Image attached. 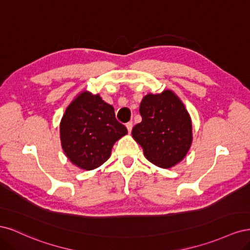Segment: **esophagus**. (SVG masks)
Returning <instances> with one entry per match:
<instances>
[{"label": "esophagus", "instance_id": "esophagus-1", "mask_svg": "<svg viewBox=\"0 0 250 250\" xmlns=\"http://www.w3.org/2000/svg\"><path fill=\"white\" fill-rule=\"evenodd\" d=\"M132 126H133V124H132V122H128V123H126V127H127V130H128V132H131V129H132Z\"/></svg>", "mask_w": 250, "mask_h": 250}]
</instances>
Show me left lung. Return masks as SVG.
Instances as JSON below:
<instances>
[{"mask_svg":"<svg viewBox=\"0 0 250 250\" xmlns=\"http://www.w3.org/2000/svg\"><path fill=\"white\" fill-rule=\"evenodd\" d=\"M142 122L132 128V137L144 154L161 168L179 163L192 144V122L185 105L171 90L149 94L140 105Z\"/></svg>","mask_w":250,"mask_h":250,"instance_id":"left-lung-1","label":"left lung"}]
</instances>
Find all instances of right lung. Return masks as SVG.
Wrapping results in <instances>:
<instances>
[{
	"mask_svg": "<svg viewBox=\"0 0 250 250\" xmlns=\"http://www.w3.org/2000/svg\"><path fill=\"white\" fill-rule=\"evenodd\" d=\"M127 133L115 109L99 95L81 93L60 123V140L66 156L83 170H93L110 156L113 144Z\"/></svg>",
	"mask_w": 250,
	"mask_h": 250,
	"instance_id": "obj_1",
	"label": "right lung"
}]
</instances>
